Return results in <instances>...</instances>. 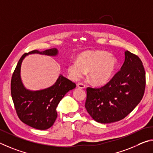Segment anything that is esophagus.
<instances>
[{"instance_id": "34e87169", "label": "esophagus", "mask_w": 153, "mask_h": 153, "mask_svg": "<svg viewBox=\"0 0 153 153\" xmlns=\"http://www.w3.org/2000/svg\"><path fill=\"white\" fill-rule=\"evenodd\" d=\"M77 87L80 88V89H85V85L84 84L81 83V82H79V83L77 84Z\"/></svg>"}]
</instances>
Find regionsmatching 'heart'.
<instances>
[{
    "mask_svg": "<svg viewBox=\"0 0 153 153\" xmlns=\"http://www.w3.org/2000/svg\"><path fill=\"white\" fill-rule=\"evenodd\" d=\"M117 64V58L105 50H88L80 53L76 60L68 65L71 78L77 81L89 72L91 82L95 85L108 82L114 73Z\"/></svg>",
    "mask_w": 153,
    "mask_h": 153,
    "instance_id": "b5f03b06",
    "label": "heart"
}]
</instances>
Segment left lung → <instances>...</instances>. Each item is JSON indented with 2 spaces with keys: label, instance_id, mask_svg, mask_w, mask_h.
<instances>
[{
  "label": "left lung",
  "instance_id": "1",
  "mask_svg": "<svg viewBox=\"0 0 153 153\" xmlns=\"http://www.w3.org/2000/svg\"><path fill=\"white\" fill-rule=\"evenodd\" d=\"M146 85V75L140 58L125 51L120 71L110 81L97 89L88 87L85 108L95 121L101 124L120 121L140 102Z\"/></svg>",
  "mask_w": 153,
  "mask_h": 153
}]
</instances>
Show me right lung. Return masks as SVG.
Returning a JSON list of instances; mask_svg holds the SVG:
<instances>
[{
    "label": "right lung",
    "mask_w": 153,
    "mask_h": 153,
    "mask_svg": "<svg viewBox=\"0 0 153 153\" xmlns=\"http://www.w3.org/2000/svg\"><path fill=\"white\" fill-rule=\"evenodd\" d=\"M32 53L57 56L56 48L42 52L33 50L21 56L13 72L10 90L15 110L19 119L25 124L38 130H47L52 126L58 116L56 108L62 99L76 85L60 74L57 81L46 89L31 91L26 89L21 78V66L25 56Z\"/></svg>",
    "instance_id": "1"
}]
</instances>
